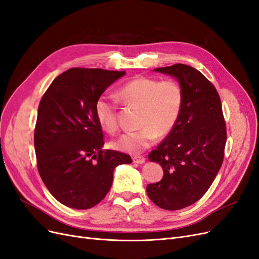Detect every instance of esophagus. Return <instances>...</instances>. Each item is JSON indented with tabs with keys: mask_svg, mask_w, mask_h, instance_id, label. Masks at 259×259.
I'll use <instances>...</instances> for the list:
<instances>
[{
	"mask_svg": "<svg viewBox=\"0 0 259 259\" xmlns=\"http://www.w3.org/2000/svg\"><path fill=\"white\" fill-rule=\"evenodd\" d=\"M145 161H146V159L144 158V156H140V155H137L133 158V163H135V164H143V163H145Z\"/></svg>",
	"mask_w": 259,
	"mask_h": 259,
	"instance_id": "esophagus-1",
	"label": "esophagus"
}]
</instances>
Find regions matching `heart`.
<instances>
[{
  "label": "heart",
  "mask_w": 259,
  "mask_h": 259,
  "mask_svg": "<svg viewBox=\"0 0 259 259\" xmlns=\"http://www.w3.org/2000/svg\"><path fill=\"white\" fill-rule=\"evenodd\" d=\"M117 100L126 106L139 108L140 130L123 134L113 143L117 150L137 154L151 147L156 137H164L174 130L182 114L184 91L175 80L160 81L154 77L137 76L116 91ZM95 115L99 125L109 134L119 128L115 101L100 96L95 103Z\"/></svg>",
  "instance_id": "obj_1"
}]
</instances>
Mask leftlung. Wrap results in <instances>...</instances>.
Segmentation results:
<instances>
[{
  "label": "left lung",
  "mask_w": 259,
  "mask_h": 259,
  "mask_svg": "<svg viewBox=\"0 0 259 259\" xmlns=\"http://www.w3.org/2000/svg\"><path fill=\"white\" fill-rule=\"evenodd\" d=\"M154 71L175 76L185 97L176 126L148 155L164 176L147 186V194L159 207L177 210L200 200L213 184L224 161L226 122L218 92L197 69L175 64Z\"/></svg>",
  "instance_id": "left-lung-1"
}]
</instances>
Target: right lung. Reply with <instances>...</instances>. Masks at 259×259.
<instances>
[{
    "mask_svg": "<svg viewBox=\"0 0 259 259\" xmlns=\"http://www.w3.org/2000/svg\"><path fill=\"white\" fill-rule=\"evenodd\" d=\"M125 71L71 68L44 93L34 128L36 164L44 185L61 204L88 209L103 200L120 164L131 156L103 150L95 103Z\"/></svg>",
    "mask_w": 259,
    "mask_h": 259,
    "instance_id": "right-lung-1",
    "label": "right lung"
}]
</instances>
